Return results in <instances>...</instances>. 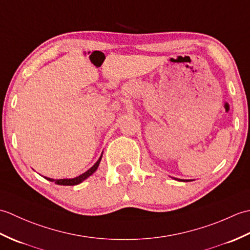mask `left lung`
<instances>
[{"mask_svg": "<svg viewBox=\"0 0 250 250\" xmlns=\"http://www.w3.org/2000/svg\"><path fill=\"white\" fill-rule=\"evenodd\" d=\"M177 180H179V179H177ZM180 180H182V182H183V179H180ZM184 182H188V180H184Z\"/></svg>", "mask_w": 250, "mask_h": 250, "instance_id": "left-lung-1", "label": "left lung"}]
</instances>
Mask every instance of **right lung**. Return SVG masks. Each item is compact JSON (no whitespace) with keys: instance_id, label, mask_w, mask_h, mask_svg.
Segmentation results:
<instances>
[{"instance_id":"1","label":"right lung","mask_w":250,"mask_h":250,"mask_svg":"<svg viewBox=\"0 0 250 250\" xmlns=\"http://www.w3.org/2000/svg\"><path fill=\"white\" fill-rule=\"evenodd\" d=\"M101 159H102V156L100 157V159L97 161V163H95L91 168H89L87 172H84L83 174L79 175V176H77L75 178H71V179H51V178H48V177H45V178L47 180H49V182H55V184L61 185V186H75V185H78V184H81L82 182H83V180L86 178H88L90 175H92L95 171H97Z\"/></svg>"}]
</instances>
